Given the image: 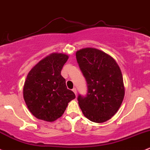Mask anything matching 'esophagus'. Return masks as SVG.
Returning <instances> with one entry per match:
<instances>
[{"instance_id": "obj_1", "label": "esophagus", "mask_w": 150, "mask_h": 150, "mask_svg": "<svg viewBox=\"0 0 150 150\" xmlns=\"http://www.w3.org/2000/svg\"><path fill=\"white\" fill-rule=\"evenodd\" d=\"M72 91H73V93L75 94V95H77V90H76V88H73V89H72Z\"/></svg>"}]
</instances>
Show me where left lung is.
Segmentation results:
<instances>
[{
  "mask_svg": "<svg viewBox=\"0 0 150 150\" xmlns=\"http://www.w3.org/2000/svg\"><path fill=\"white\" fill-rule=\"evenodd\" d=\"M76 59L88 86L85 96L78 95L79 106L90 121L106 122L117 112L124 99L120 68L113 57L93 47L77 51Z\"/></svg>",
  "mask_w": 150,
  "mask_h": 150,
  "instance_id": "1",
  "label": "left lung"
}]
</instances>
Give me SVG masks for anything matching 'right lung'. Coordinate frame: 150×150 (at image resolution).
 Segmentation results:
<instances>
[{
  "mask_svg": "<svg viewBox=\"0 0 150 150\" xmlns=\"http://www.w3.org/2000/svg\"><path fill=\"white\" fill-rule=\"evenodd\" d=\"M68 55L52 53L40 60L28 74L23 98L28 108L36 118L53 122L60 117L75 95L68 90L61 75Z\"/></svg>",
  "mask_w": 150,
  "mask_h": 150,
  "instance_id": "add662e5",
  "label": "right lung"
}]
</instances>
